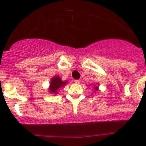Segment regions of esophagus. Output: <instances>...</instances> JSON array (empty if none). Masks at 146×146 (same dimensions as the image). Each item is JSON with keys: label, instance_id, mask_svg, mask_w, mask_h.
Wrapping results in <instances>:
<instances>
[{"label": "esophagus", "instance_id": "esophagus-1", "mask_svg": "<svg viewBox=\"0 0 146 146\" xmlns=\"http://www.w3.org/2000/svg\"><path fill=\"white\" fill-rule=\"evenodd\" d=\"M74 82H75V83H76V84H80V80H75Z\"/></svg>", "mask_w": 146, "mask_h": 146}]
</instances>
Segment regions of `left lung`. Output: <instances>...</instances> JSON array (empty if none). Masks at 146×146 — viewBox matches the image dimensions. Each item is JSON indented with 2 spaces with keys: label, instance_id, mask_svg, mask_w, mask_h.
Returning <instances> with one entry per match:
<instances>
[{
  "label": "left lung",
  "instance_id": "obj_1",
  "mask_svg": "<svg viewBox=\"0 0 146 146\" xmlns=\"http://www.w3.org/2000/svg\"><path fill=\"white\" fill-rule=\"evenodd\" d=\"M94 90H98V87H94Z\"/></svg>",
  "mask_w": 146,
  "mask_h": 146
}]
</instances>
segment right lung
<instances>
[{"label": "right lung", "instance_id": "obj_1", "mask_svg": "<svg viewBox=\"0 0 146 146\" xmlns=\"http://www.w3.org/2000/svg\"><path fill=\"white\" fill-rule=\"evenodd\" d=\"M67 81H62L61 78L59 76H54L51 79V82H50V86L49 90L51 92V94H57V91L60 87H64L66 85Z\"/></svg>", "mask_w": 146, "mask_h": 146}]
</instances>
